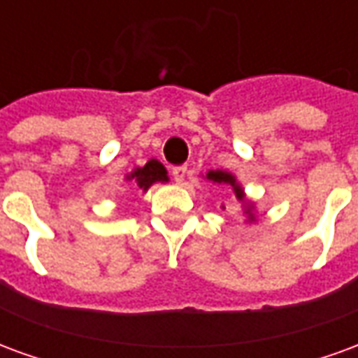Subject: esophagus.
I'll use <instances>...</instances> for the list:
<instances>
[{"instance_id":"esophagus-1","label":"esophagus","mask_w":358,"mask_h":358,"mask_svg":"<svg viewBox=\"0 0 358 358\" xmlns=\"http://www.w3.org/2000/svg\"><path fill=\"white\" fill-rule=\"evenodd\" d=\"M186 172H187V166H174L172 169V178L176 184H182L184 178H186Z\"/></svg>"}]
</instances>
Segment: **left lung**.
Listing matches in <instances>:
<instances>
[{
    "mask_svg": "<svg viewBox=\"0 0 358 358\" xmlns=\"http://www.w3.org/2000/svg\"><path fill=\"white\" fill-rule=\"evenodd\" d=\"M207 178L213 180V182H217V184H228V186H232L236 197H238L240 201H243V192H241V187L236 184V178H234L232 174H228V172H222V171H210L209 174H207ZM245 213L249 215V220H255V217L251 215L249 205H248V210H245Z\"/></svg>",
    "mask_w": 358,
    "mask_h": 358,
    "instance_id": "left-lung-1",
    "label": "left lung"
}]
</instances>
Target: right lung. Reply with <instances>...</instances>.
<instances>
[{
	"instance_id": "obj_1",
	"label": "right lung",
	"mask_w": 358,
	"mask_h": 358,
	"mask_svg": "<svg viewBox=\"0 0 358 358\" xmlns=\"http://www.w3.org/2000/svg\"><path fill=\"white\" fill-rule=\"evenodd\" d=\"M130 180H136V184L140 186V189H148L151 184H155V182H166V171H164V166L155 159H151L145 166H141V169H136V171L128 176Z\"/></svg>"
}]
</instances>
